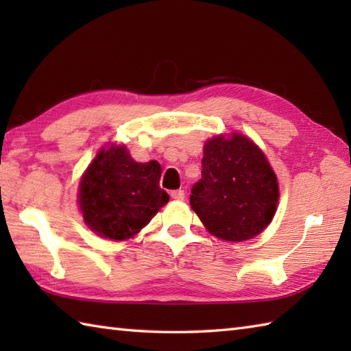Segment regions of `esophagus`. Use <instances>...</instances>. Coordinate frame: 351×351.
Listing matches in <instances>:
<instances>
[{
    "instance_id": "obj_1",
    "label": "esophagus",
    "mask_w": 351,
    "mask_h": 351,
    "mask_svg": "<svg viewBox=\"0 0 351 351\" xmlns=\"http://www.w3.org/2000/svg\"><path fill=\"white\" fill-rule=\"evenodd\" d=\"M170 196H171V199H175V200H182L185 197V191L184 190H175V191L170 193Z\"/></svg>"
}]
</instances>
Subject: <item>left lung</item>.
Segmentation results:
<instances>
[{
    "label": "left lung",
    "mask_w": 351,
    "mask_h": 351,
    "mask_svg": "<svg viewBox=\"0 0 351 351\" xmlns=\"http://www.w3.org/2000/svg\"><path fill=\"white\" fill-rule=\"evenodd\" d=\"M278 200V178L250 138L234 132L206 141L190 205L208 232L230 243L250 240L270 225Z\"/></svg>",
    "instance_id": "obj_1"
}]
</instances>
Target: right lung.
Listing matches in <instances>:
<instances>
[{
	"mask_svg": "<svg viewBox=\"0 0 351 351\" xmlns=\"http://www.w3.org/2000/svg\"><path fill=\"white\" fill-rule=\"evenodd\" d=\"M160 176L156 161H134L123 145L102 147L80 182L78 204L86 225L114 241L137 235L169 202Z\"/></svg>",
	"mask_w": 351,
	"mask_h": 351,
	"instance_id": "add662e5",
	"label": "right lung"
}]
</instances>
